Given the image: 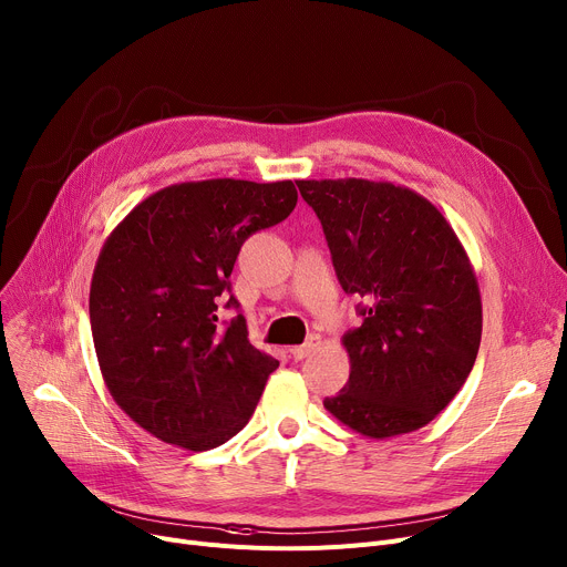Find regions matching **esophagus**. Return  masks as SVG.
<instances>
[{"mask_svg":"<svg viewBox=\"0 0 567 567\" xmlns=\"http://www.w3.org/2000/svg\"><path fill=\"white\" fill-rule=\"evenodd\" d=\"M320 346H322V339H320L318 334H311L302 346H295V348H290V354H292L295 359H305V357L313 354Z\"/></svg>","mask_w":567,"mask_h":567,"instance_id":"obj_1","label":"esophagus"}]
</instances>
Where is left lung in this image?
I'll use <instances>...</instances> for the list:
<instances>
[{"mask_svg": "<svg viewBox=\"0 0 567 567\" xmlns=\"http://www.w3.org/2000/svg\"><path fill=\"white\" fill-rule=\"evenodd\" d=\"M295 183L322 224L343 290L363 299L361 327L343 337L350 380L324 410L371 440L427 425L467 382L481 346L467 251L440 208L410 187Z\"/></svg>", "mask_w": 567, "mask_h": 567, "instance_id": "1", "label": "left lung"}]
</instances>
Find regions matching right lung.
Instances as JSON below:
<instances>
[{
    "label": "right lung",
    "instance_id": "obj_1",
    "mask_svg": "<svg viewBox=\"0 0 567 567\" xmlns=\"http://www.w3.org/2000/svg\"><path fill=\"white\" fill-rule=\"evenodd\" d=\"M295 204L292 181L178 183L132 208L100 249L89 292L100 373L159 442L210 451L254 414L279 361L249 343L243 313L221 327L217 305L243 243Z\"/></svg>",
    "mask_w": 567,
    "mask_h": 567
}]
</instances>
